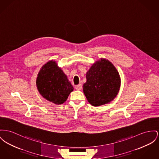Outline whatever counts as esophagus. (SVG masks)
<instances>
[{"label": "esophagus", "mask_w": 159, "mask_h": 159, "mask_svg": "<svg viewBox=\"0 0 159 159\" xmlns=\"http://www.w3.org/2000/svg\"><path fill=\"white\" fill-rule=\"evenodd\" d=\"M75 89L77 90H81V89H82V85H76L75 86Z\"/></svg>", "instance_id": "obj_1"}]
</instances>
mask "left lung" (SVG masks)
<instances>
[{
	"label": "left lung",
	"instance_id": "8db88e82",
	"mask_svg": "<svg viewBox=\"0 0 159 159\" xmlns=\"http://www.w3.org/2000/svg\"><path fill=\"white\" fill-rule=\"evenodd\" d=\"M83 92L92 106L104 105L113 101L120 88V78L113 64L106 59L96 62L86 74Z\"/></svg>",
	"mask_w": 159,
	"mask_h": 159
}]
</instances>
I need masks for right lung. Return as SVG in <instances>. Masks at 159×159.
Wrapping results in <instances>:
<instances>
[{"label": "right lung", "mask_w": 159, "mask_h": 159, "mask_svg": "<svg viewBox=\"0 0 159 159\" xmlns=\"http://www.w3.org/2000/svg\"><path fill=\"white\" fill-rule=\"evenodd\" d=\"M36 84L41 95L55 104H63L74 90L67 76L53 61L43 66Z\"/></svg>", "instance_id": "right-lung-1"}]
</instances>
